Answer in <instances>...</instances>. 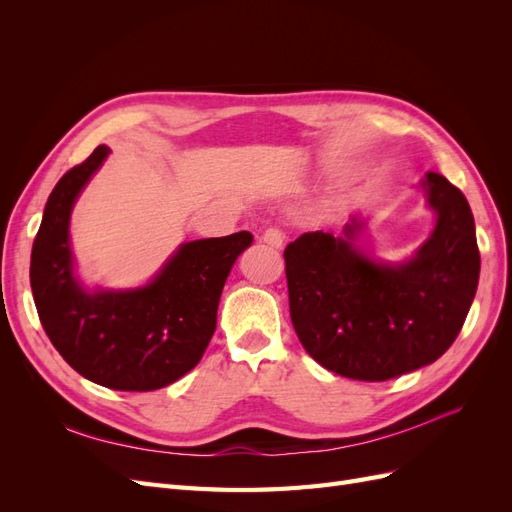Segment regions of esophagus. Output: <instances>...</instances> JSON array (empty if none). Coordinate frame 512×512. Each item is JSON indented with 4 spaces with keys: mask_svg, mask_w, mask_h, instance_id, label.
I'll list each match as a JSON object with an SVG mask.
<instances>
[{
    "mask_svg": "<svg viewBox=\"0 0 512 512\" xmlns=\"http://www.w3.org/2000/svg\"><path fill=\"white\" fill-rule=\"evenodd\" d=\"M260 243H265L269 247H275V250H280L284 245V232L280 226H269L265 232H262Z\"/></svg>",
    "mask_w": 512,
    "mask_h": 512,
    "instance_id": "1",
    "label": "esophagus"
}]
</instances>
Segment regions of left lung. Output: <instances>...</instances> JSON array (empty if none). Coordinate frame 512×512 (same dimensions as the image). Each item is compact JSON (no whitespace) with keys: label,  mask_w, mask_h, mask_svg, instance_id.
<instances>
[{"label":"left lung","mask_w":512,"mask_h":512,"mask_svg":"<svg viewBox=\"0 0 512 512\" xmlns=\"http://www.w3.org/2000/svg\"><path fill=\"white\" fill-rule=\"evenodd\" d=\"M438 224L404 265L356 252L346 237L305 232L286 245L290 320L314 361L335 374L384 382L429 365L451 348L474 301L480 254L466 196L438 173L423 181Z\"/></svg>","instance_id":"left-lung-1"}]
</instances>
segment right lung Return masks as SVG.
<instances>
[{"label": "right lung", "mask_w": 512, "mask_h": 512, "mask_svg": "<svg viewBox=\"0 0 512 512\" xmlns=\"http://www.w3.org/2000/svg\"><path fill=\"white\" fill-rule=\"evenodd\" d=\"M108 153L106 145L96 147L57 181L34 239L29 282L42 329L72 369L106 389L156 391L203 359L226 277L254 237L241 230L190 241L149 286L87 294L72 275L68 222Z\"/></svg>", "instance_id": "right-lung-1"}]
</instances>
